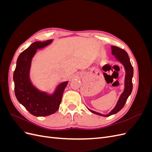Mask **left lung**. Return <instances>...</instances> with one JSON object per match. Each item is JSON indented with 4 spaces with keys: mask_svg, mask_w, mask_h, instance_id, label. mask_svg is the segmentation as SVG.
I'll return each instance as SVG.
<instances>
[{
    "mask_svg": "<svg viewBox=\"0 0 152 152\" xmlns=\"http://www.w3.org/2000/svg\"><path fill=\"white\" fill-rule=\"evenodd\" d=\"M112 48V54L114 55L115 57L117 59L118 61H120L125 68L126 70V77H125V84H124V90L123 93L121 95L120 98H119L117 104L115 108L107 115H103L102 113H99L98 112H96L93 111L88 108L90 112L93 113L94 114L98 115L100 116L103 117H108L112 115L115 114L118 112L120 110L124 107L126 103V101L128 98L129 96L131 94V92L132 90V79L133 77V68L129 58L128 56V54L125 50L121 49L120 48H118L116 46H111Z\"/></svg>",
    "mask_w": 152,
    "mask_h": 152,
    "instance_id": "obj_1",
    "label": "left lung"
}]
</instances>
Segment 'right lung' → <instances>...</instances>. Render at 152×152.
Instances as JSON below:
<instances>
[{"label":"right lung","instance_id":"add662e5","mask_svg":"<svg viewBox=\"0 0 152 152\" xmlns=\"http://www.w3.org/2000/svg\"><path fill=\"white\" fill-rule=\"evenodd\" d=\"M52 42L53 40L50 39L32 43L18 56L13 74L15 93L18 101L31 115L36 117L48 116L57 111L61 102L64 90L68 82H62L57 86L53 94H48L36 88L30 81L31 59L37 49L45 48Z\"/></svg>","mask_w":152,"mask_h":152}]
</instances>
